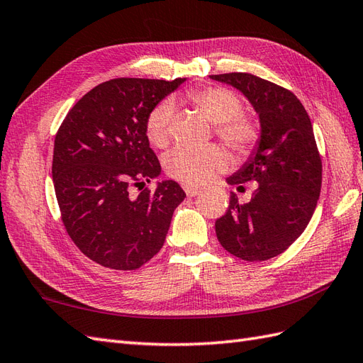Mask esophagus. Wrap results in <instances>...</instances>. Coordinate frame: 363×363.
I'll return each instance as SVG.
<instances>
[{"instance_id":"1","label":"esophagus","mask_w":363,"mask_h":363,"mask_svg":"<svg viewBox=\"0 0 363 363\" xmlns=\"http://www.w3.org/2000/svg\"><path fill=\"white\" fill-rule=\"evenodd\" d=\"M184 190H185V193H187V196H196L202 191V189L191 187V185H184Z\"/></svg>"}]
</instances>
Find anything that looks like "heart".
Wrapping results in <instances>:
<instances>
[{
	"instance_id": "heart-1",
	"label": "heart",
	"mask_w": 363,
	"mask_h": 363,
	"mask_svg": "<svg viewBox=\"0 0 363 363\" xmlns=\"http://www.w3.org/2000/svg\"><path fill=\"white\" fill-rule=\"evenodd\" d=\"M187 100L208 122L216 125V134L225 143L247 153L258 140V128L249 117L241 114V100L225 88L196 89L187 94ZM174 113L172 100H164L151 109L145 134L150 143L156 148H165L170 143V128ZM229 165V155L220 145L202 148H176L165 157L164 167L172 179L184 185H201L213 178V174Z\"/></svg>"
}]
</instances>
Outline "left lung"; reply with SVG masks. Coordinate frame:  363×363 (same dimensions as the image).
<instances>
[{
  "instance_id": "1",
  "label": "left lung",
  "mask_w": 363,
  "mask_h": 363,
  "mask_svg": "<svg viewBox=\"0 0 363 363\" xmlns=\"http://www.w3.org/2000/svg\"><path fill=\"white\" fill-rule=\"evenodd\" d=\"M237 88L259 119V139L247 161L227 178L232 185L257 182L252 199L230 196L215 223L218 241L244 261L283 254L313 216L322 189V159L305 106L291 91L246 72L210 75Z\"/></svg>"
}]
</instances>
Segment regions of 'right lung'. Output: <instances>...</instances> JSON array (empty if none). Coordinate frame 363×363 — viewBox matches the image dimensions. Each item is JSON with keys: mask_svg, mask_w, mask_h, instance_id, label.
I'll return each mask as SVG.
<instances>
[{"mask_svg": "<svg viewBox=\"0 0 363 363\" xmlns=\"http://www.w3.org/2000/svg\"><path fill=\"white\" fill-rule=\"evenodd\" d=\"M187 79H113L92 88L66 114L54 142L52 179L65 229L83 254L134 271L162 249L178 182L130 195L161 174L145 134L147 117Z\"/></svg>", "mask_w": 363, "mask_h": 363, "instance_id": "obj_1", "label": "right lung"}]
</instances>
